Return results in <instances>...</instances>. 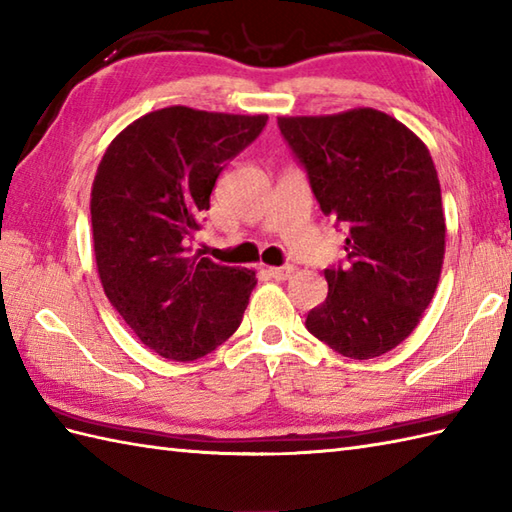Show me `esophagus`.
<instances>
[{
    "label": "esophagus",
    "mask_w": 512,
    "mask_h": 512,
    "mask_svg": "<svg viewBox=\"0 0 512 512\" xmlns=\"http://www.w3.org/2000/svg\"><path fill=\"white\" fill-rule=\"evenodd\" d=\"M295 273V266H279V268H266V275L270 279H277V281H286Z\"/></svg>",
    "instance_id": "obj_1"
}]
</instances>
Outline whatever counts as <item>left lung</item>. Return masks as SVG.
<instances>
[{
    "label": "left lung",
    "mask_w": 512,
    "mask_h": 512,
    "mask_svg": "<svg viewBox=\"0 0 512 512\" xmlns=\"http://www.w3.org/2000/svg\"><path fill=\"white\" fill-rule=\"evenodd\" d=\"M279 132L323 215L345 237V262L325 268L328 297L306 328L343 356L367 361L416 328L436 292L444 213L422 140L378 110L281 116Z\"/></svg>",
    "instance_id": "8db88e82"
}]
</instances>
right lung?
Returning a JSON list of instances; mask_svg holds the SVG:
<instances>
[{"mask_svg":"<svg viewBox=\"0 0 512 512\" xmlns=\"http://www.w3.org/2000/svg\"><path fill=\"white\" fill-rule=\"evenodd\" d=\"M268 116L165 107L118 134L92 187L94 255L114 310L169 361L213 352L242 323L255 273L191 255L228 160Z\"/></svg>","mask_w":512,"mask_h":512,"instance_id":"obj_1","label":"right lung"}]
</instances>
